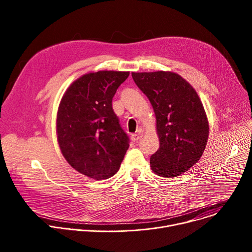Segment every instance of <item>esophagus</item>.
<instances>
[{"instance_id":"obj_1","label":"esophagus","mask_w":252,"mask_h":252,"mask_svg":"<svg viewBox=\"0 0 252 252\" xmlns=\"http://www.w3.org/2000/svg\"><path fill=\"white\" fill-rule=\"evenodd\" d=\"M142 137V134L141 133H132L131 134V140L132 141H136V140H138L139 138H141Z\"/></svg>"}]
</instances>
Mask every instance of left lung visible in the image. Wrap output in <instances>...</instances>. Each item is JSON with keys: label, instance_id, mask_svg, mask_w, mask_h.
<instances>
[{"label": "left lung", "instance_id": "left-lung-1", "mask_svg": "<svg viewBox=\"0 0 252 252\" xmlns=\"http://www.w3.org/2000/svg\"><path fill=\"white\" fill-rule=\"evenodd\" d=\"M131 76L150 99L156 115L159 149L151 157L152 170L162 177L183 174L201 158L209 133L208 120L196 91L173 71Z\"/></svg>", "mask_w": 252, "mask_h": 252}]
</instances>
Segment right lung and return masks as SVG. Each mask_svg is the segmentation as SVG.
Instances as JSON below:
<instances>
[{"label": "right lung", "mask_w": 252, "mask_h": 252, "mask_svg": "<svg viewBox=\"0 0 252 252\" xmlns=\"http://www.w3.org/2000/svg\"><path fill=\"white\" fill-rule=\"evenodd\" d=\"M129 71L98 70L77 79L57 114L60 150L78 172L101 181L115 175L129 147L113 110V97Z\"/></svg>", "instance_id": "1"}]
</instances>
